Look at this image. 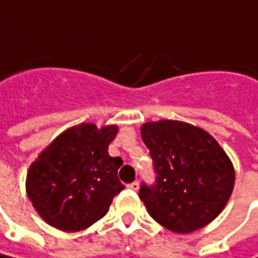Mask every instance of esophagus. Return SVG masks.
I'll list each match as a JSON object with an SVG mask.
<instances>
[{
    "mask_svg": "<svg viewBox=\"0 0 258 258\" xmlns=\"http://www.w3.org/2000/svg\"><path fill=\"white\" fill-rule=\"evenodd\" d=\"M128 188L133 189V191H137L139 189V181H134V182L128 184Z\"/></svg>",
    "mask_w": 258,
    "mask_h": 258,
    "instance_id": "1",
    "label": "esophagus"
}]
</instances>
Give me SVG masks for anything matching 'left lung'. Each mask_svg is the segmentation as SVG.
Here are the masks:
<instances>
[{
  "mask_svg": "<svg viewBox=\"0 0 258 258\" xmlns=\"http://www.w3.org/2000/svg\"><path fill=\"white\" fill-rule=\"evenodd\" d=\"M140 131L158 175L139 194L149 215L175 234L216 219L235 184L234 165L219 143L203 128L174 119L146 122Z\"/></svg>",
  "mask_w": 258,
  "mask_h": 258,
  "instance_id": "left-lung-1",
  "label": "left lung"
}]
</instances>
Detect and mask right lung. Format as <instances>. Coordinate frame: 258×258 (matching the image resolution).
<instances>
[{"label": "right lung", "mask_w": 258, "mask_h": 258, "mask_svg": "<svg viewBox=\"0 0 258 258\" xmlns=\"http://www.w3.org/2000/svg\"><path fill=\"white\" fill-rule=\"evenodd\" d=\"M116 125L98 128L82 122L62 131L39 153L26 176L29 200L48 225L77 232L102 219L124 185L118 179L121 158L108 146Z\"/></svg>", "instance_id": "obj_1"}]
</instances>
